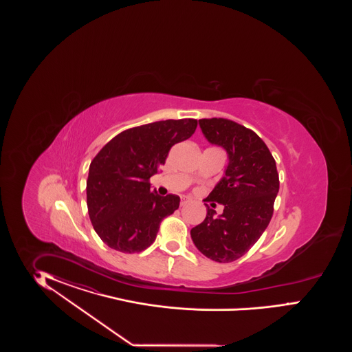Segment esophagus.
<instances>
[{
    "label": "esophagus",
    "instance_id": "obj_1",
    "mask_svg": "<svg viewBox=\"0 0 352 352\" xmlns=\"http://www.w3.org/2000/svg\"><path fill=\"white\" fill-rule=\"evenodd\" d=\"M188 203H190V199H188V197H182V206H184V205H187Z\"/></svg>",
    "mask_w": 352,
    "mask_h": 352
}]
</instances>
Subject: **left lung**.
I'll list each match as a JSON object with an SVG mask.
<instances>
[{
    "label": "left lung",
    "mask_w": 352,
    "mask_h": 352,
    "mask_svg": "<svg viewBox=\"0 0 352 352\" xmlns=\"http://www.w3.org/2000/svg\"><path fill=\"white\" fill-rule=\"evenodd\" d=\"M209 143L226 149L228 165L206 201L224 205L215 217L208 208L193 227V244L204 256L228 263L244 256L270 223L278 192L276 162L266 143L250 129L227 118L199 120Z\"/></svg>",
    "instance_id": "obj_1"
}]
</instances>
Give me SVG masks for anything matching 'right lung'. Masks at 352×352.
Returning <instances> with one entry per match:
<instances>
[{
  "label": "right lung",
  "mask_w": 352,
  "mask_h": 352,
  "mask_svg": "<svg viewBox=\"0 0 352 352\" xmlns=\"http://www.w3.org/2000/svg\"><path fill=\"white\" fill-rule=\"evenodd\" d=\"M197 120H165L128 129L91 161L86 181L89 217L102 241L122 253H139L156 239L161 221L179 208V196L151 191L175 143L190 138Z\"/></svg>",
  "instance_id": "obj_1"
}]
</instances>
